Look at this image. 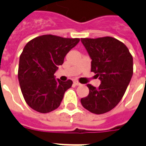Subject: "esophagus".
<instances>
[{
  "instance_id": "1",
  "label": "esophagus",
  "mask_w": 146,
  "mask_h": 146,
  "mask_svg": "<svg viewBox=\"0 0 146 146\" xmlns=\"http://www.w3.org/2000/svg\"><path fill=\"white\" fill-rule=\"evenodd\" d=\"M73 83H74L76 86H80V85H81V83H80V82H78V81H76V80H75V81L73 82Z\"/></svg>"
}]
</instances>
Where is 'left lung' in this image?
<instances>
[{
  "mask_svg": "<svg viewBox=\"0 0 146 146\" xmlns=\"http://www.w3.org/2000/svg\"><path fill=\"white\" fill-rule=\"evenodd\" d=\"M81 42L92 59L91 71L101 80L98 88L87 85L89 93L81 98V104L92 113H106L117 106L127 90L133 73V57L114 38H81Z\"/></svg>",
  "mask_w": 146,
  "mask_h": 146,
  "instance_id": "1",
  "label": "left lung"
}]
</instances>
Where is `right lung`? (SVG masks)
Returning a JSON list of instances; mask_svg holds the SVG:
<instances>
[{
	"mask_svg": "<svg viewBox=\"0 0 146 146\" xmlns=\"http://www.w3.org/2000/svg\"><path fill=\"white\" fill-rule=\"evenodd\" d=\"M79 42L80 38L44 35L24 47L19 57L18 80L24 99L33 110L44 113L60 106L73 82L56 80L54 74Z\"/></svg>",
	"mask_w": 146,
	"mask_h": 146,
	"instance_id": "1",
	"label": "right lung"
}]
</instances>
